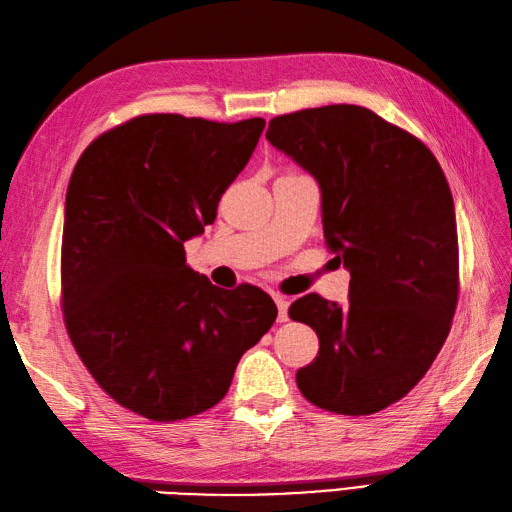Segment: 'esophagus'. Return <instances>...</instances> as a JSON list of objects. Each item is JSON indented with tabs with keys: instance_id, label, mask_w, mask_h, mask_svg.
Segmentation results:
<instances>
[{
	"instance_id": "1",
	"label": "esophagus",
	"mask_w": 512,
	"mask_h": 512,
	"mask_svg": "<svg viewBox=\"0 0 512 512\" xmlns=\"http://www.w3.org/2000/svg\"><path fill=\"white\" fill-rule=\"evenodd\" d=\"M274 300H276V306H278V320L280 322H287L289 320V315H287V311H289V300L285 298V295H274Z\"/></svg>"
}]
</instances>
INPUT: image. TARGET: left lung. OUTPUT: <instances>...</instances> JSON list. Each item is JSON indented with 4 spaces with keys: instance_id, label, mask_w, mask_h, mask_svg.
<instances>
[{
    "instance_id": "8db88e82",
    "label": "left lung",
    "mask_w": 512,
    "mask_h": 512,
    "mask_svg": "<svg viewBox=\"0 0 512 512\" xmlns=\"http://www.w3.org/2000/svg\"><path fill=\"white\" fill-rule=\"evenodd\" d=\"M267 140L317 179L326 245L350 271L348 306L309 293L289 317L320 337L295 374L326 412H381L425 377L449 335L460 265L453 197L412 133L357 105L302 109Z\"/></svg>"
}]
</instances>
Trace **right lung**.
<instances>
[{
    "label": "right lung",
    "instance_id": "add662e5",
    "mask_svg": "<svg viewBox=\"0 0 512 512\" xmlns=\"http://www.w3.org/2000/svg\"><path fill=\"white\" fill-rule=\"evenodd\" d=\"M263 118L146 113L78 157L65 197L61 306L89 374L118 405L173 423L217 405L278 309L254 285L214 287L184 243L217 219Z\"/></svg>",
    "mask_w": 512,
    "mask_h": 512
}]
</instances>
